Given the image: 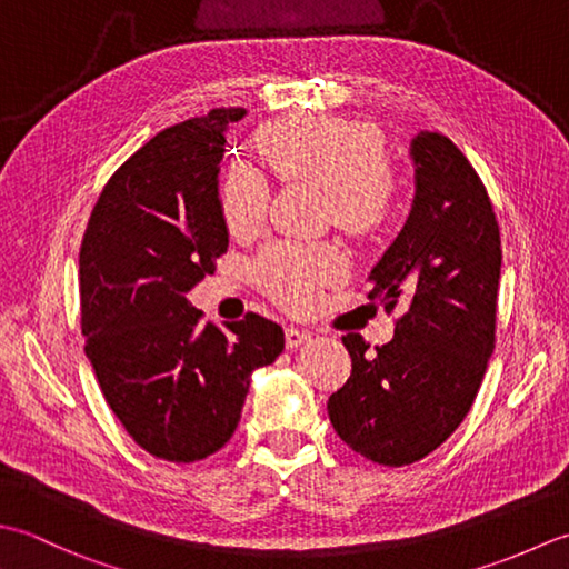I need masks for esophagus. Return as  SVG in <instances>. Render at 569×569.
<instances>
[{
    "instance_id": "obj_1",
    "label": "esophagus",
    "mask_w": 569,
    "mask_h": 569,
    "mask_svg": "<svg viewBox=\"0 0 569 569\" xmlns=\"http://www.w3.org/2000/svg\"><path fill=\"white\" fill-rule=\"evenodd\" d=\"M307 339H309L307 331H301V329H297V327H287V329H284V343H287V349H297V346H301Z\"/></svg>"
}]
</instances>
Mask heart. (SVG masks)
Segmentation results:
<instances>
[{
    "label": "heart",
    "instance_id": "1",
    "mask_svg": "<svg viewBox=\"0 0 569 569\" xmlns=\"http://www.w3.org/2000/svg\"><path fill=\"white\" fill-rule=\"evenodd\" d=\"M264 164L280 181H307L327 191L333 226L356 240H373L388 228L396 183L382 137L366 122L329 114H287L254 134ZM268 183L250 169H233L220 191L226 228L236 238L258 233L268 213ZM346 258L333 246L272 242L252 264L254 282L289 309H305L319 287L339 280Z\"/></svg>",
    "mask_w": 569,
    "mask_h": 569
}]
</instances>
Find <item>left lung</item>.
Here are the masks:
<instances>
[{
  "label": "left lung",
  "mask_w": 569,
  "mask_h": 569,
  "mask_svg": "<svg viewBox=\"0 0 569 569\" xmlns=\"http://www.w3.org/2000/svg\"><path fill=\"white\" fill-rule=\"evenodd\" d=\"M408 223L370 272V301L400 311L392 341H341L351 376L327 402L358 455L405 467L430 455L471 410L496 346L501 233L483 181L449 137L412 139Z\"/></svg>",
  "instance_id": "obj_1"
}]
</instances>
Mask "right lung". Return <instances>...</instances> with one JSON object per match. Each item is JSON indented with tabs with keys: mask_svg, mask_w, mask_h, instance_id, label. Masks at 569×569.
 I'll use <instances>...</instances> for the list:
<instances>
[{
	"mask_svg": "<svg viewBox=\"0 0 569 569\" xmlns=\"http://www.w3.org/2000/svg\"><path fill=\"white\" fill-rule=\"evenodd\" d=\"M242 114L216 108L139 147L80 242V329L102 396L139 447L173 463L233 437L250 373L284 349L280 323L248 311L220 329L187 299L228 250L218 164Z\"/></svg>",
	"mask_w": 569,
	"mask_h": 569,
	"instance_id": "add662e5",
	"label": "right lung"
}]
</instances>
